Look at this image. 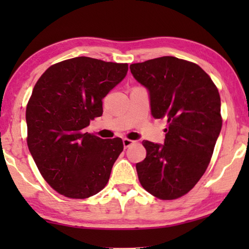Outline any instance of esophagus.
I'll return each mask as SVG.
<instances>
[{
    "label": "esophagus",
    "instance_id": "1",
    "mask_svg": "<svg viewBox=\"0 0 249 249\" xmlns=\"http://www.w3.org/2000/svg\"><path fill=\"white\" fill-rule=\"evenodd\" d=\"M123 144H124L125 148H127V147H129V146H132L133 144H135V142L132 141V140H128V138H124V140H123Z\"/></svg>",
    "mask_w": 249,
    "mask_h": 249
}]
</instances>
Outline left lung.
<instances>
[{
	"mask_svg": "<svg viewBox=\"0 0 249 249\" xmlns=\"http://www.w3.org/2000/svg\"><path fill=\"white\" fill-rule=\"evenodd\" d=\"M149 90L151 114L165 119V145L144 141L146 158L136 163L142 187L160 200H175L204 175L222 128L215 84L195 62L171 56L129 66Z\"/></svg>",
	"mask_w": 249,
	"mask_h": 249,
	"instance_id": "8db88e82",
	"label": "left lung"
}]
</instances>
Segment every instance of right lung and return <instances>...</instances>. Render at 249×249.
I'll use <instances>...</instances> for the list:
<instances>
[{"mask_svg": "<svg viewBox=\"0 0 249 249\" xmlns=\"http://www.w3.org/2000/svg\"><path fill=\"white\" fill-rule=\"evenodd\" d=\"M127 70V64L75 57L50 66L34 87L27 146L40 175L60 195L87 199L108 182L123 141L102 140L84 128L102 115L103 98Z\"/></svg>", "mask_w": 249, "mask_h": 249, "instance_id": "1", "label": "right lung"}]
</instances>
